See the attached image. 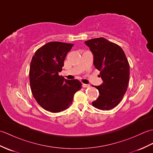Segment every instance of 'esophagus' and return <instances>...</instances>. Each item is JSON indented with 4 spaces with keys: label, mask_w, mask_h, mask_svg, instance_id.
I'll return each mask as SVG.
<instances>
[{
    "label": "esophagus",
    "mask_w": 153,
    "mask_h": 153,
    "mask_svg": "<svg viewBox=\"0 0 153 153\" xmlns=\"http://www.w3.org/2000/svg\"><path fill=\"white\" fill-rule=\"evenodd\" d=\"M82 87H84V88H86V87H90V85H88V84L83 83V84H82Z\"/></svg>",
    "instance_id": "34e87169"
}]
</instances>
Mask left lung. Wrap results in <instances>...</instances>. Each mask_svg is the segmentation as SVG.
Wrapping results in <instances>:
<instances>
[{
    "label": "left lung",
    "instance_id": "1",
    "mask_svg": "<svg viewBox=\"0 0 153 153\" xmlns=\"http://www.w3.org/2000/svg\"><path fill=\"white\" fill-rule=\"evenodd\" d=\"M94 56L93 64L100 71L103 80L99 90V95L92 102L95 108L108 110L116 107L122 100L129 80V64L124 52L119 45L103 37L85 41Z\"/></svg>",
    "mask_w": 153,
    "mask_h": 153
}]
</instances>
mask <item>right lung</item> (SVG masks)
<instances>
[{"label": "right lung", "instance_id": "obj_1", "mask_svg": "<svg viewBox=\"0 0 153 153\" xmlns=\"http://www.w3.org/2000/svg\"><path fill=\"white\" fill-rule=\"evenodd\" d=\"M73 45L49 42L38 48L32 57L29 73L31 90L37 103L47 111L56 113L69 108L75 93L82 88L79 81L58 75Z\"/></svg>", "mask_w": 153, "mask_h": 153}]
</instances>
